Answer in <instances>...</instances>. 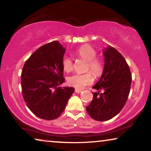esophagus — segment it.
<instances>
[{"instance_id":"esophagus-1","label":"esophagus","mask_w":151,"mask_h":151,"mask_svg":"<svg viewBox=\"0 0 151 151\" xmlns=\"http://www.w3.org/2000/svg\"><path fill=\"white\" fill-rule=\"evenodd\" d=\"M75 92L76 93H82V92H83V91H81V90H78V89H75Z\"/></svg>"}]
</instances>
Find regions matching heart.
I'll return each mask as SVG.
<instances>
[{"mask_svg": "<svg viewBox=\"0 0 151 151\" xmlns=\"http://www.w3.org/2000/svg\"><path fill=\"white\" fill-rule=\"evenodd\" d=\"M76 55L87 62L86 70H91L96 77L103 74L104 69V63L100 58L96 57V52L93 48L88 45H84L76 50ZM62 66L64 70L69 73L73 69V60L69 57L65 55L62 59ZM93 81V74L90 71L83 74H73L67 78L68 85L78 89H82L86 86L91 85Z\"/></svg>", "mask_w": 151, "mask_h": 151, "instance_id": "obj_1", "label": "heart"}]
</instances>
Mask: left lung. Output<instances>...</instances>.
Instances as JSON below:
<instances>
[{"instance_id":"obj_1","label":"left lung","mask_w":151,"mask_h":151,"mask_svg":"<svg viewBox=\"0 0 151 151\" xmlns=\"http://www.w3.org/2000/svg\"><path fill=\"white\" fill-rule=\"evenodd\" d=\"M104 69L93 88V99L86 111L94 120L105 121L119 114L129 97L132 76L124 58L115 48L107 47L103 52Z\"/></svg>"}]
</instances>
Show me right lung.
<instances>
[{
    "label": "right lung",
    "mask_w": 151,
    "mask_h": 151,
    "mask_svg": "<svg viewBox=\"0 0 151 151\" xmlns=\"http://www.w3.org/2000/svg\"><path fill=\"white\" fill-rule=\"evenodd\" d=\"M65 52L58 41L47 43L26 60L21 73L24 101L33 114L45 120L57 119L75 91L60 87L65 82L62 59Z\"/></svg>",
    "instance_id": "1"
}]
</instances>
